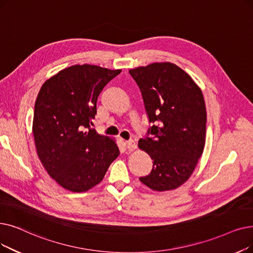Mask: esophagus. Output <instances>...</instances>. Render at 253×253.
<instances>
[{"label":"esophagus","mask_w":253,"mask_h":253,"mask_svg":"<svg viewBox=\"0 0 253 253\" xmlns=\"http://www.w3.org/2000/svg\"><path fill=\"white\" fill-rule=\"evenodd\" d=\"M126 147H127V149H128L129 151H133V150H135V149H136V144H135V141H134V140H132V139L127 140V141H126Z\"/></svg>","instance_id":"esophagus-1"}]
</instances>
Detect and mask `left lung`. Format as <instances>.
<instances>
[{
	"instance_id": "obj_1",
	"label": "left lung",
	"mask_w": 253,
	"mask_h": 253,
	"mask_svg": "<svg viewBox=\"0 0 253 253\" xmlns=\"http://www.w3.org/2000/svg\"><path fill=\"white\" fill-rule=\"evenodd\" d=\"M138 84L149 121L154 123L138 148L153 160L151 173L139 181L154 191H169L187 181L204 152L207 112L200 86L169 62L129 70Z\"/></svg>"
}]
</instances>
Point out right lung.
<instances>
[{"instance_id":"obj_1","label":"right lung","mask_w":253,"mask_h":253,"mask_svg":"<svg viewBox=\"0 0 253 253\" xmlns=\"http://www.w3.org/2000/svg\"><path fill=\"white\" fill-rule=\"evenodd\" d=\"M121 72L96 65H73L44 82L33 118L37 155L63 188L84 192L103 178L120 151L115 138L90 128L98 96Z\"/></svg>"}]
</instances>
